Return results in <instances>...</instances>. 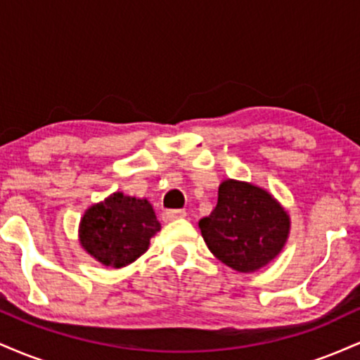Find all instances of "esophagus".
<instances>
[{
  "label": "esophagus",
  "mask_w": 360,
  "mask_h": 360,
  "mask_svg": "<svg viewBox=\"0 0 360 360\" xmlns=\"http://www.w3.org/2000/svg\"><path fill=\"white\" fill-rule=\"evenodd\" d=\"M186 218V212L184 210H166L162 213V220L169 223V221H174V220H183Z\"/></svg>",
  "instance_id": "esophagus-1"
}]
</instances>
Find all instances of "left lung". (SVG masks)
<instances>
[{
    "mask_svg": "<svg viewBox=\"0 0 360 360\" xmlns=\"http://www.w3.org/2000/svg\"><path fill=\"white\" fill-rule=\"evenodd\" d=\"M289 225V214L271 193L235 179L223 181L217 206L200 220L212 254L238 272L259 271L278 257Z\"/></svg>",
    "mask_w": 360,
    "mask_h": 360,
    "instance_id": "left-lung-1",
    "label": "left lung"
}]
</instances>
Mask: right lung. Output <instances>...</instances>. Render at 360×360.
<instances>
[{"mask_svg": "<svg viewBox=\"0 0 360 360\" xmlns=\"http://www.w3.org/2000/svg\"><path fill=\"white\" fill-rule=\"evenodd\" d=\"M160 230L147 200L113 193L86 210L79 223L82 249L106 267H125L148 249Z\"/></svg>", "mask_w": 360, "mask_h": 360, "instance_id": "obj_1", "label": "right lung"}]
</instances>
